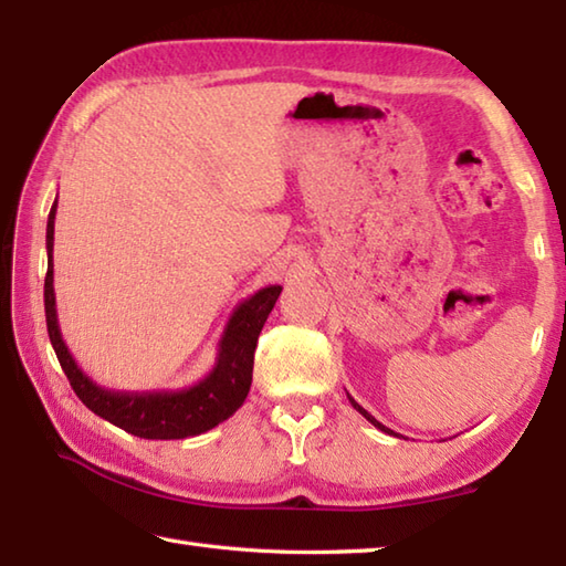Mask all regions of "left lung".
<instances>
[{
  "mask_svg": "<svg viewBox=\"0 0 566 566\" xmlns=\"http://www.w3.org/2000/svg\"><path fill=\"white\" fill-rule=\"evenodd\" d=\"M347 399H350V403H353V408H355V411H359V413H363V416H365V418L369 420V423H371V426H375V428H379V430H384V432H389V436H396V432H394L391 428H387V426H381V423H379V420H377L375 416H371V413H367V411H365V408H363V406H359V403H357V401L353 399V396H350V394H347Z\"/></svg>",
  "mask_w": 566,
  "mask_h": 566,
  "instance_id": "obj_1",
  "label": "left lung"
}]
</instances>
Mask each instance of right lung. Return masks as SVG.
Instances as JSON below:
<instances>
[{
    "mask_svg": "<svg viewBox=\"0 0 566 566\" xmlns=\"http://www.w3.org/2000/svg\"><path fill=\"white\" fill-rule=\"evenodd\" d=\"M55 211L57 199L53 201L45 226V250H48V272L43 286L45 323L51 345L57 355V363L70 379L80 401L109 420L130 436L146 440H182L201 436L226 418H231L240 406L252 384V359H255L258 335L282 294L280 284H270L264 290L248 296L238 304L233 316L219 340V355L216 365L207 377L175 391H116L94 381L84 371L75 357L70 355L57 326L55 290H53V233H55Z\"/></svg>",
    "mask_w": 566,
    "mask_h": 566,
    "instance_id": "1",
    "label": "right lung"
}]
</instances>
